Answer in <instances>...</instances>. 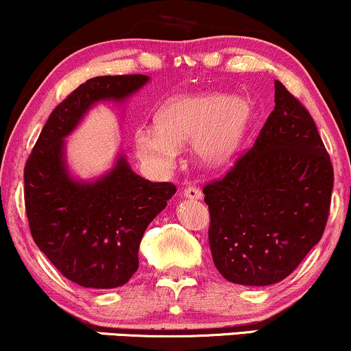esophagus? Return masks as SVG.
Segmentation results:
<instances>
[{
    "label": "esophagus",
    "mask_w": 351,
    "mask_h": 351,
    "mask_svg": "<svg viewBox=\"0 0 351 351\" xmlns=\"http://www.w3.org/2000/svg\"><path fill=\"white\" fill-rule=\"evenodd\" d=\"M183 196L188 197V199H202V193L199 188L196 186H188L183 189Z\"/></svg>",
    "instance_id": "1"
}]
</instances>
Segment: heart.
Wrapping results in <instances>:
<instances>
[{"label":"heart","mask_w":351,"mask_h":351,"mask_svg":"<svg viewBox=\"0 0 351 351\" xmlns=\"http://www.w3.org/2000/svg\"><path fill=\"white\" fill-rule=\"evenodd\" d=\"M252 116V104L243 98L219 93L175 96L158 111L157 125L135 129V152L142 162L165 170L175 162L178 145L193 143L194 157L217 167L239 149Z\"/></svg>","instance_id":"heart-1"}]
</instances>
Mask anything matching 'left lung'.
I'll list each match as a JSON object with an SVG mask.
<instances>
[{
	"label": "left lung",
	"instance_id": "1",
	"mask_svg": "<svg viewBox=\"0 0 351 351\" xmlns=\"http://www.w3.org/2000/svg\"><path fill=\"white\" fill-rule=\"evenodd\" d=\"M333 168L301 101L274 82V109L255 145L202 188L219 273L245 286L289 276L327 226Z\"/></svg>",
	"mask_w": 351,
	"mask_h": 351
}]
</instances>
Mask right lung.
Returning <instances> with one entry per match:
<instances>
[{
  "instance_id": "1",
  "label": "right lung",
  "mask_w": 351,
  "mask_h": 351,
  "mask_svg": "<svg viewBox=\"0 0 351 351\" xmlns=\"http://www.w3.org/2000/svg\"><path fill=\"white\" fill-rule=\"evenodd\" d=\"M147 82V75H116L80 84L49 116L24 168L34 242L63 276L83 288H119L132 278L143 232L176 186L135 175L124 155L96 181L75 180L63 141L96 103H121Z\"/></svg>"
}]
</instances>
